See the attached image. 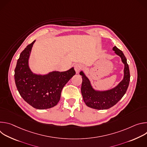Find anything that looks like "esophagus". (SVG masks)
Masks as SVG:
<instances>
[{
  "mask_svg": "<svg viewBox=\"0 0 147 147\" xmlns=\"http://www.w3.org/2000/svg\"><path fill=\"white\" fill-rule=\"evenodd\" d=\"M74 70L76 71V72L77 73H78L79 71H80V70L82 68V66L79 64V63H77V64H76L74 66Z\"/></svg>",
  "mask_w": 147,
  "mask_h": 147,
  "instance_id": "esophagus-1",
  "label": "esophagus"
}]
</instances>
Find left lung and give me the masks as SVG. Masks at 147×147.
Listing matches in <instances>:
<instances>
[{"label": "left lung", "instance_id": "obj_1", "mask_svg": "<svg viewBox=\"0 0 147 147\" xmlns=\"http://www.w3.org/2000/svg\"><path fill=\"white\" fill-rule=\"evenodd\" d=\"M113 50L116 55L121 57L124 65V78L116 87L108 91H95L92 87L89 79L84 73L82 71L80 73L82 79L81 91L83 100L87 106L90 108L98 110L109 109L116 105L127 91L130 78L127 59L123 52L116 46L113 48Z\"/></svg>", "mask_w": 147, "mask_h": 147}]
</instances>
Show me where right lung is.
Wrapping results in <instances>:
<instances>
[{
  "label": "right lung",
  "mask_w": 147,
  "mask_h": 147,
  "mask_svg": "<svg viewBox=\"0 0 147 147\" xmlns=\"http://www.w3.org/2000/svg\"><path fill=\"white\" fill-rule=\"evenodd\" d=\"M35 40L20 55L14 70L17 90L23 99L33 108L46 109L56 106L63 88L76 74L73 67L66 71H52L46 75L34 74L29 68L28 59Z\"/></svg>",
  "instance_id": "right-lung-1"
}]
</instances>
